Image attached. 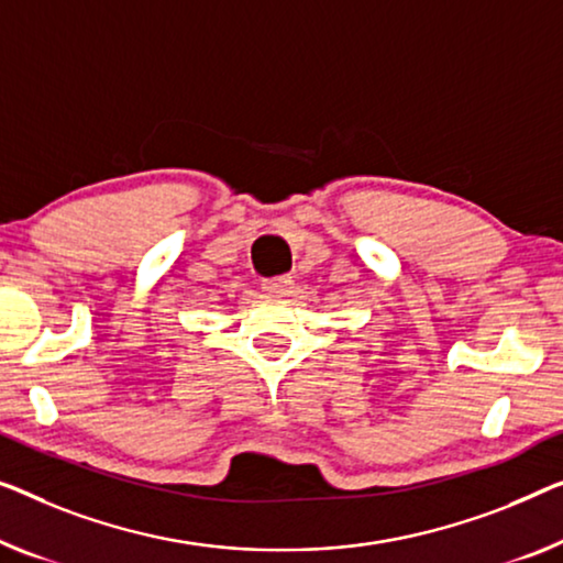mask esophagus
I'll use <instances>...</instances> for the list:
<instances>
[{
	"label": "esophagus",
	"instance_id": "34e87169",
	"mask_svg": "<svg viewBox=\"0 0 563 563\" xmlns=\"http://www.w3.org/2000/svg\"><path fill=\"white\" fill-rule=\"evenodd\" d=\"M263 290L273 298H285L292 292V280L285 278V275H280V278H267L263 280Z\"/></svg>",
	"mask_w": 563,
	"mask_h": 563
}]
</instances>
